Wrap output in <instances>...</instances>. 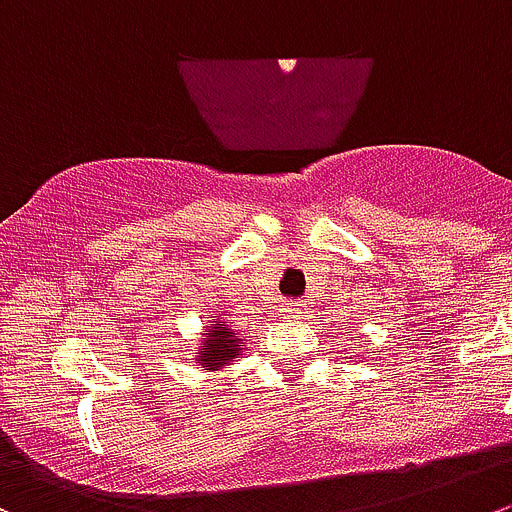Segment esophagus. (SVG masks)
<instances>
[{
    "mask_svg": "<svg viewBox=\"0 0 512 512\" xmlns=\"http://www.w3.org/2000/svg\"><path fill=\"white\" fill-rule=\"evenodd\" d=\"M301 314H304V304L301 301H291L286 309H281V316H289V319H299Z\"/></svg>",
    "mask_w": 512,
    "mask_h": 512,
    "instance_id": "1",
    "label": "esophagus"
}]
</instances>
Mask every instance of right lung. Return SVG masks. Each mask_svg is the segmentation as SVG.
<instances>
[{
	"instance_id": "right-lung-1",
	"label": "right lung",
	"mask_w": 512,
	"mask_h": 512,
	"mask_svg": "<svg viewBox=\"0 0 512 512\" xmlns=\"http://www.w3.org/2000/svg\"><path fill=\"white\" fill-rule=\"evenodd\" d=\"M203 329H206V334L193 349V362L208 372L228 369L246 349V339L236 329H231L226 316H208V326H203Z\"/></svg>"
}]
</instances>
